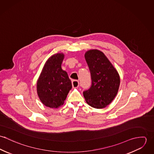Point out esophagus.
Segmentation results:
<instances>
[{
  "label": "esophagus",
  "instance_id": "1",
  "mask_svg": "<svg viewBox=\"0 0 154 154\" xmlns=\"http://www.w3.org/2000/svg\"><path fill=\"white\" fill-rule=\"evenodd\" d=\"M72 87L73 88H78L79 85V82L77 80H73L72 81Z\"/></svg>",
  "mask_w": 154,
  "mask_h": 154
}]
</instances>
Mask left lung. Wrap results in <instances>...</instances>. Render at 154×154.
<instances>
[{
  "label": "left lung",
  "mask_w": 154,
  "mask_h": 154,
  "mask_svg": "<svg viewBox=\"0 0 154 154\" xmlns=\"http://www.w3.org/2000/svg\"><path fill=\"white\" fill-rule=\"evenodd\" d=\"M85 58L91 72L92 85L83 92L84 97L92 107L105 108L117 94L120 83L119 74L100 50H88L85 53Z\"/></svg>",
  "instance_id": "8db88e82"
}]
</instances>
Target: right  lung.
Masks as SVG:
<instances>
[{
	"mask_svg": "<svg viewBox=\"0 0 154 154\" xmlns=\"http://www.w3.org/2000/svg\"><path fill=\"white\" fill-rule=\"evenodd\" d=\"M65 54L58 53L50 57L44 64L37 82V95L45 106L58 109L65 103L72 88L67 73L62 69Z\"/></svg>",
	"mask_w": 154,
	"mask_h": 154,
	"instance_id": "add662e5",
	"label": "right lung"
}]
</instances>
